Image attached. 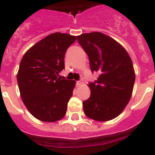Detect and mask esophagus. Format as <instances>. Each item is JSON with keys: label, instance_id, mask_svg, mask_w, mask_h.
Listing matches in <instances>:
<instances>
[{"label": "esophagus", "instance_id": "1", "mask_svg": "<svg viewBox=\"0 0 155 155\" xmlns=\"http://www.w3.org/2000/svg\"><path fill=\"white\" fill-rule=\"evenodd\" d=\"M82 83H83V81H77V83H76V84L78 86H80L81 84H82Z\"/></svg>", "mask_w": 155, "mask_h": 155}]
</instances>
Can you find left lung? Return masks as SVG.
Masks as SVG:
<instances>
[{"label": "left lung", "instance_id": "left-lung-1", "mask_svg": "<svg viewBox=\"0 0 155 155\" xmlns=\"http://www.w3.org/2000/svg\"><path fill=\"white\" fill-rule=\"evenodd\" d=\"M88 56L91 72L98 77L89 83L91 95L83 102L84 113L97 121L116 118L132 95L135 73L130 57L119 42L98 31L77 36Z\"/></svg>", "mask_w": 155, "mask_h": 155}]
</instances>
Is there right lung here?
I'll return each mask as SVG.
<instances>
[{
	"mask_svg": "<svg viewBox=\"0 0 155 155\" xmlns=\"http://www.w3.org/2000/svg\"><path fill=\"white\" fill-rule=\"evenodd\" d=\"M76 36L56 32L31 46L21 59L17 81L23 103L34 117L55 122L65 116L74 81L61 79L67 50Z\"/></svg>",
	"mask_w": 155,
	"mask_h": 155,
	"instance_id": "add662e5",
	"label": "right lung"
}]
</instances>
